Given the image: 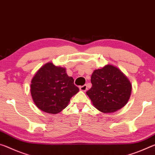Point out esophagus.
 <instances>
[{
	"label": "esophagus",
	"instance_id": "1",
	"mask_svg": "<svg viewBox=\"0 0 155 155\" xmlns=\"http://www.w3.org/2000/svg\"><path fill=\"white\" fill-rule=\"evenodd\" d=\"M80 90L82 91H84V92H85V91L87 90V85L81 86V87H80Z\"/></svg>",
	"mask_w": 155,
	"mask_h": 155
}]
</instances>
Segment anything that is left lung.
<instances>
[{
  "label": "left lung",
  "mask_w": 155,
  "mask_h": 155,
  "mask_svg": "<svg viewBox=\"0 0 155 155\" xmlns=\"http://www.w3.org/2000/svg\"><path fill=\"white\" fill-rule=\"evenodd\" d=\"M92 87L87 92L93 106L104 113H112L123 108L129 100L132 84L117 67L107 64L91 75Z\"/></svg>",
  "instance_id": "obj_1"
}]
</instances>
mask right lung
Segmentation results:
<instances>
[{
	"instance_id": "obj_1",
	"label": "right lung",
	"mask_w": 155,
	"mask_h": 155,
	"mask_svg": "<svg viewBox=\"0 0 155 155\" xmlns=\"http://www.w3.org/2000/svg\"><path fill=\"white\" fill-rule=\"evenodd\" d=\"M31 94L35 106L47 113L57 114L68 106L78 91L66 68L48 62L40 68L31 82Z\"/></svg>"
}]
</instances>
